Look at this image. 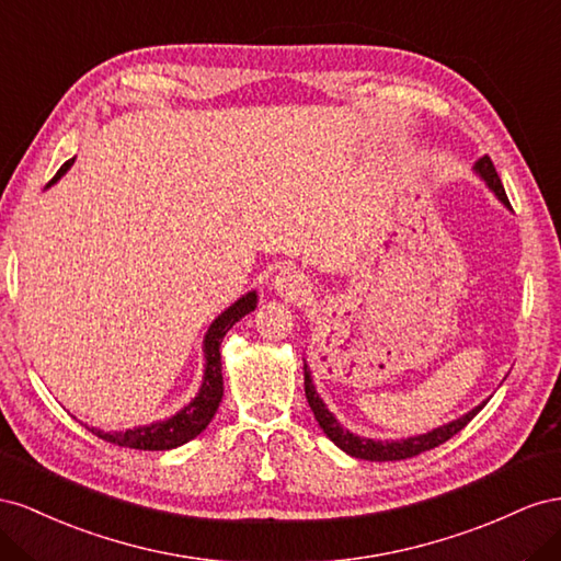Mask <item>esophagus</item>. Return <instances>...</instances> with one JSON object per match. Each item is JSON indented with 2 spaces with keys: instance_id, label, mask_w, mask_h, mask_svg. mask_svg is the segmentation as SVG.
Wrapping results in <instances>:
<instances>
[{
  "instance_id": "esophagus-1",
  "label": "esophagus",
  "mask_w": 561,
  "mask_h": 561,
  "mask_svg": "<svg viewBox=\"0 0 561 561\" xmlns=\"http://www.w3.org/2000/svg\"><path fill=\"white\" fill-rule=\"evenodd\" d=\"M275 291L279 294V296H284L286 300H302V298H308L310 296V282L300 275V272H296V270H282L279 275L275 277Z\"/></svg>"
}]
</instances>
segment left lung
<instances>
[{"label":"left lung","mask_w":561,"mask_h":561,"mask_svg":"<svg viewBox=\"0 0 561 561\" xmlns=\"http://www.w3.org/2000/svg\"><path fill=\"white\" fill-rule=\"evenodd\" d=\"M472 169H474L479 179L486 183V187L493 192V195L499 197L507 206V209H512L510 202H507V195H505V187L499 179V173H495V167L489 159V154H484L482 159H477ZM302 374H306L308 404L314 413V421L319 423V427L324 430V435L335 446H339L341 451H345L352 458H362V460H376V462L404 460V458H413V456H419L423 451L435 449V446H439L446 439H451L454 435H458V432L466 427L486 404V402H482L479 407H474L472 411L462 413L460 419L446 423V425H439V427L430 430V432H423V435H413V437H407V439H371V437H359V435H355V432H350L347 427H343L339 423V419H335V415L329 411V407L324 404V399L319 397L314 382H312V371H310V366H308L306 359H302Z\"/></svg>","instance_id":"8db88e82"}]
</instances>
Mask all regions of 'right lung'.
<instances>
[{"instance_id":"add662e5","label":"right lung","mask_w":561,"mask_h":561,"mask_svg":"<svg viewBox=\"0 0 561 561\" xmlns=\"http://www.w3.org/2000/svg\"><path fill=\"white\" fill-rule=\"evenodd\" d=\"M72 164H75V157L68 159V162L58 169V173L46 187L58 183L62 175L70 171ZM255 306H259V294L249 291L214 319L209 331L204 333V343H202L204 376H202L199 392L195 394V399H190V404H185L181 411H175L171 419L154 421L150 425H138L131 430H119V432H105L101 427H89V430L95 437H101L110 444L126 446V449H140V451H169V449H175V446L187 444L190 439H195L199 432H204L206 425L211 423L222 399L220 343L239 319L255 310Z\"/></svg>"}]
</instances>
